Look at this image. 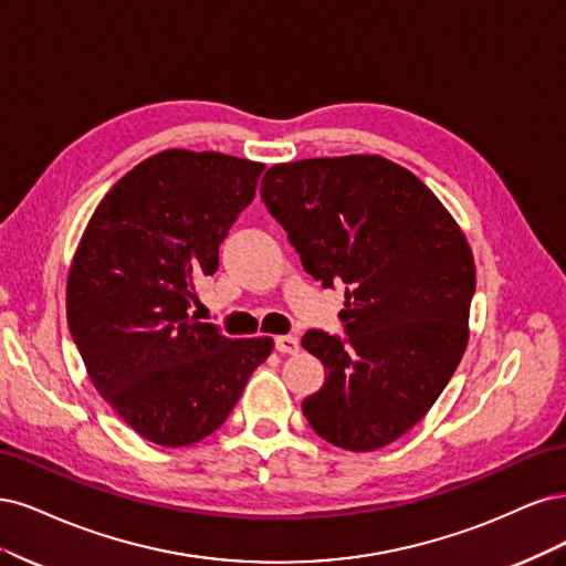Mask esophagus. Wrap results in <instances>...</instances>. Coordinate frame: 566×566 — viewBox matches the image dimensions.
<instances>
[{
  "label": "esophagus",
  "mask_w": 566,
  "mask_h": 566,
  "mask_svg": "<svg viewBox=\"0 0 566 566\" xmlns=\"http://www.w3.org/2000/svg\"><path fill=\"white\" fill-rule=\"evenodd\" d=\"M275 348L282 355H294V353H298V338L296 336H277Z\"/></svg>",
  "instance_id": "34e87169"
}]
</instances>
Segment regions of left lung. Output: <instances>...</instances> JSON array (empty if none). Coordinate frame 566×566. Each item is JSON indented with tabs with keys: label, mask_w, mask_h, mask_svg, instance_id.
<instances>
[{
	"label": "left lung",
	"mask_w": 566,
	"mask_h": 566,
	"mask_svg": "<svg viewBox=\"0 0 566 566\" xmlns=\"http://www.w3.org/2000/svg\"><path fill=\"white\" fill-rule=\"evenodd\" d=\"M261 197L307 275L345 284L348 338L310 329L324 386L303 399L340 449L399 440L437 402L465 353L475 261L459 223L411 171L378 155L270 167Z\"/></svg>",
	"instance_id": "1"
}]
</instances>
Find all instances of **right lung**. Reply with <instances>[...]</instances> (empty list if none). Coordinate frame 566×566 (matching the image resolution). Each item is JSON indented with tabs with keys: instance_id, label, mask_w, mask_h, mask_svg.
Masks as SVG:
<instances>
[{
	"instance_id": "obj_1",
	"label": "right lung",
	"mask_w": 566,
	"mask_h": 566,
	"mask_svg": "<svg viewBox=\"0 0 566 566\" xmlns=\"http://www.w3.org/2000/svg\"><path fill=\"white\" fill-rule=\"evenodd\" d=\"M263 169L223 153L153 155L101 199L72 259L67 326L88 378L159 447L221 428L272 353L268 336L232 340L190 315Z\"/></svg>"
}]
</instances>
